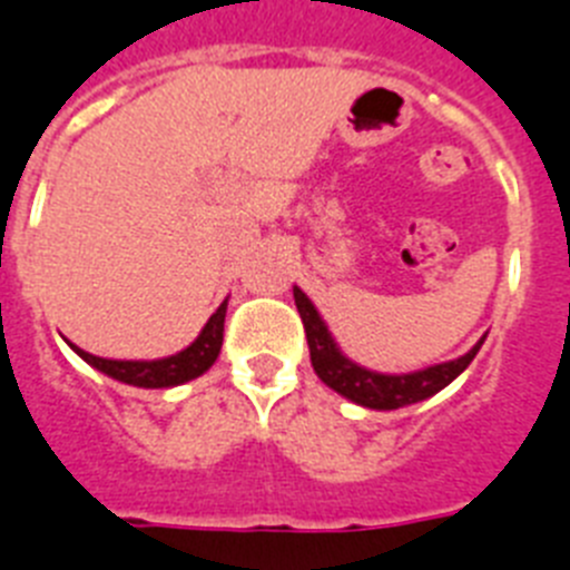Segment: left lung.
Masks as SVG:
<instances>
[{
    "mask_svg": "<svg viewBox=\"0 0 570 570\" xmlns=\"http://www.w3.org/2000/svg\"><path fill=\"white\" fill-rule=\"evenodd\" d=\"M294 303L296 311H299V317H303L305 337H308L311 348V366H314L320 381H323L325 386H332L337 395L348 397V401L360 403V406H366V410H401V406H410V403L426 401V397H432L444 386H450V383L473 363L481 343H484V337H481L479 343H475L466 354H461V357L438 363V366H426L421 368V372H372V368L366 366H357L354 360H348L340 352V345L334 343L328 325L320 317V311L314 308V303H311L308 296L299 288H294Z\"/></svg>",
    "mask_w": 570,
    "mask_h": 570,
    "instance_id": "8db88e82",
    "label": "left lung"
}]
</instances>
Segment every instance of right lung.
<instances>
[{
    "instance_id": "right-lung-1",
    "label": "right lung",
    "mask_w": 570,
    "mask_h": 570,
    "mask_svg": "<svg viewBox=\"0 0 570 570\" xmlns=\"http://www.w3.org/2000/svg\"><path fill=\"white\" fill-rule=\"evenodd\" d=\"M225 314H227V299L218 305V311L207 320V325L202 328L193 343L184 348V352L173 354V357L160 360H109L97 357V354L82 352L75 343H68L80 354L89 366H95L97 372L109 374L115 381L129 383V386L140 389H169L178 386V383H187L198 374H204L207 368L216 363L218 352H222V340H225Z\"/></svg>"
}]
</instances>
